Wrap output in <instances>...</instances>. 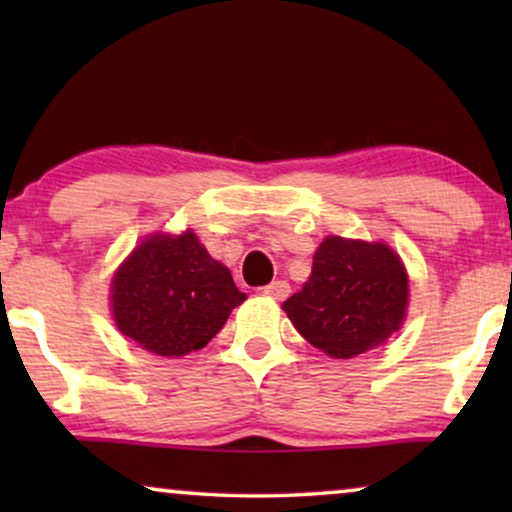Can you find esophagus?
<instances>
[{"instance_id": "obj_1", "label": "esophagus", "mask_w": 512, "mask_h": 512, "mask_svg": "<svg viewBox=\"0 0 512 512\" xmlns=\"http://www.w3.org/2000/svg\"><path fill=\"white\" fill-rule=\"evenodd\" d=\"M263 293H265V296L275 298V300H284V298L291 296V286L279 279V282H272L268 286H263Z\"/></svg>"}]
</instances>
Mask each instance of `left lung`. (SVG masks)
I'll use <instances>...</instances> for the list:
<instances>
[{
  "instance_id": "1",
  "label": "left lung",
  "mask_w": 512,
  "mask_h": 512,
  "mask_svg": "<svg viewBox=\"0 0 512 512\" xmlns=\"http://www.w3.org/2000/svg\"><path fill=\"white\" fill-rule=\"evenodd\" d=\"M298 333L333 359H352L401 328L408 272L380 242L326 237L303 289L282 305Z\"/></svg>"
}]
</instances>
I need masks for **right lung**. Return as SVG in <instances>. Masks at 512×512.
<instances>
[{
  "label": "right lung",
  "instance_id": "obj_1",
  "mask_svg": "<svg viewBox=\"0 0 512 512\" xmlns=\"http://www.w3.org/2000/svg\"><path fill=\"white\" fill-rule=\"evenodd\" d=\"M111 286L118 331L160 356L202 349L247 298L191 230L144 240Z\"/></svg>",
  "mask_w": 512,
  "mask_h": 512
}]
</instances>
